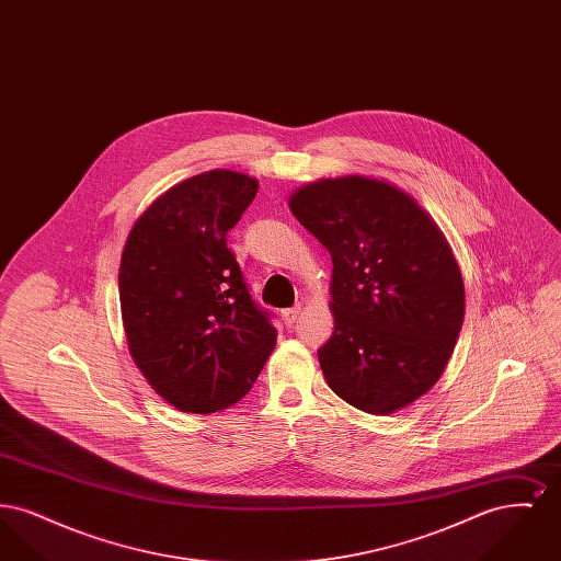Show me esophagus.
Segmentation results:
<instances>
[{"instance_id": "obj_1", "label": "esophagus", "mask_w": 561, "mask_h": 561, "mask_svg": "<svg viewBox=\"0 0 561 561\" xmlns=\"http://www.w3.org/2000/svg\"><path fill=\"white\" fill-rule=\"evenodd\" d=\"M298 316H300V307H293V309H284V311H282V320H284L286 325H293Z\"/></svg>"}]
</instances>
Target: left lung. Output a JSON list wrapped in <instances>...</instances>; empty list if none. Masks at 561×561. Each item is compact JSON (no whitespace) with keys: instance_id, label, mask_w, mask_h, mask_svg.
Masks as SVG:
<instances>
[{"instance_id":"8db88e82","label":"left lung","mask_w":561,"mask_h":561,"mask_svg":"<svg viewBox=\"0 0 561 561\" xmlns=\"http://www.w3.org/2000/svg\"><path fill=\"white\" fill-rule=\"evenodd\" d=\"M290 210L332 256L334 332L318 351L330 389L393 414L444 373L465 318L453 250L414 197L368 176L294 191Z\"/></svg>"}]
</instances>
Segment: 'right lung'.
Here are the masks:
<instances>
[{"label":"right lung","mask_w":561,"mask_h":561,"mask_svg":"<svg viewBox=\"0 0 561 561\" xmlns=\"http://www.w3.org/2000/svg\"><path fill=\"white\" fill-rule=\"evenodd\" d=\"M259 183L210 170L168 188L134 222L119 302L138 370L181 412L225 410L252 389L277 341L227 248Z\"/></svg>","instance_id":"add662e5"}]
</instances>
